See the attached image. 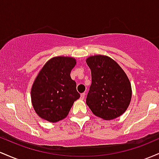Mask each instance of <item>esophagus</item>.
<instances>
[{
  "instance_id": "1",
  "label": "esophagus",
  "mask_w": 159,
  "mask_h": 159,
  "mask_svg": "<svg viewBox=\"0 0 159 159\" xmlns=\"http://www.w3.org/2000/svg\"><path fill=\"white\" fill-rule=\"evenodd\" d=\"M85 93L81 94V95H80V99L83 100V99L85 98Z\"/></svg>"
}]
</instances>
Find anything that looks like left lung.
Wrapping results in <instances>:
<instances>
[{
  "label": "left lung",
  "mask_w": 159,
  "mask_h": 159,
  "mask_svg": "<svg viewBox=\"0 0 159 159\" xmlns=\"http://www.w3.org/2000/svg\"><path fill=\"white\" fill-rule=\"evenodd\" d=\"M86 63L92 71L86 104L96 116L104 120L120 116L128 109L132 96L128 76L109 56H89Z\"/></svg>",
  "instance_id": "8db88e82"
}]
</instances>
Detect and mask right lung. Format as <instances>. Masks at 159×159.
Listing matches in <instances>:
<instances>
[{"instance_id": "obj_1", "label": "right lung", "mask_w": 159, "mask_h": 159, "mask_svg": "<svg viewBox=\"0 0 159 159\" xmlns=\"http://www.w3.org/2000/svg\"><path fill=\"white\" fill-rule=\"evenodd\" d=\"M76 64L74 58L53 57L43 65L31 87L34 110L41 119L57 122L68 115L74 101L80 98L70 72Z\"/></svg>"}]
</instances>
